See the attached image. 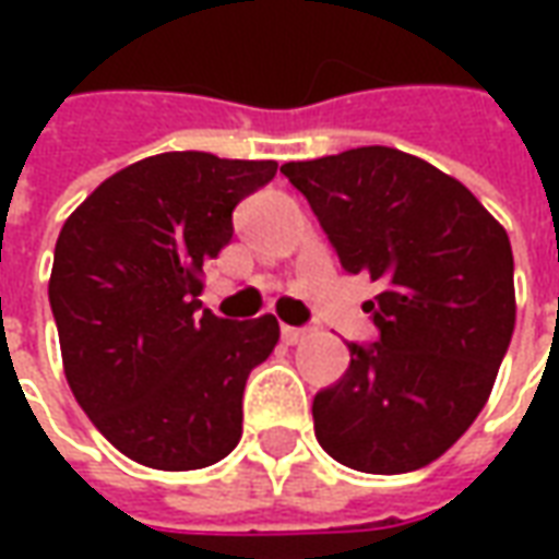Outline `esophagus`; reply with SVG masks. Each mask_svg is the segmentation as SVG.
Instances as JSON below:
<instances>
[{"mask_svg": "<svg viewBox=\"0 0 559 559\" xmlns=\"http://www.w3.org/2000/svg\"><path fill=\"white\" fill-rule=\"evenodd\" d=\"M281 338L287 341V344H299L305 338V329L299 326H281Z\"/></svg>", "mask_w": 559, "mask_h": 559, "instance_id": "34e87169", "label": "esophagus"}]
</instances>
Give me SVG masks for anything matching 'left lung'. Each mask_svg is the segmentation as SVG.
<instances>
[{
	"mask_svg": "<svg viewBox=\"0 0 559 559\" xmlns=\"http://www.w3.org/2000/svg\"><path fill=\"white\" fill-rule=\"evenodd\" d=\"M281 173L314 209L350 275L380 284L374 344L314 395V433L362 473H411L467 431L491 395L512 329L506 230L464 185L401 148L362 146Z\"/></svg>",
	"mask_w": 559,
	"mask_h": 559,
	"instance_id": "obj_1",
	"label": "left lung"
}]
</instances>
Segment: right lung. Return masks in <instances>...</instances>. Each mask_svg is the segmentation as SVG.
<instances>
[{"instance_id":"obj_1","label":"right lung","mask_w":559,"mask_h":559,"mask_svg":"<svg viewBox=\"0 0 559 559\" xmlns=\"http://www.w3.org/2000/svg\"><path fill=\"white\" fill-rule=\"evenodd\" d=\"M275 160L164 152L104 179L56 239L50 272L68 386L110 443L155 469H200L242 437L248 374L278 320L200 308L203 266L233 239V209Z\"/></svg>"}]
</instances>
